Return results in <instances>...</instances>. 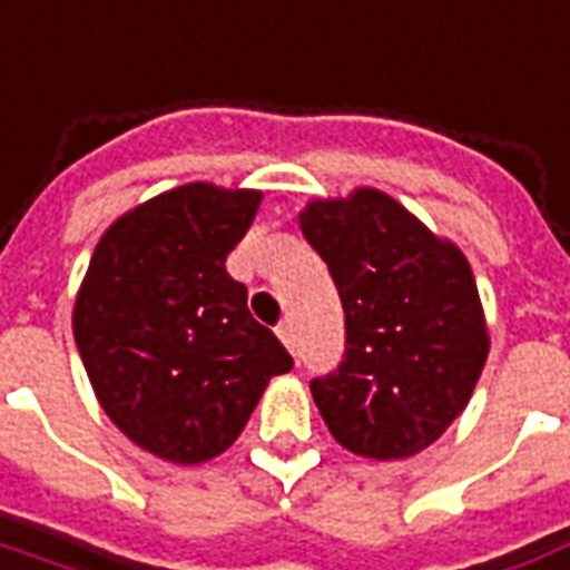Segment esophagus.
<instances>
[{"label": "esophagus", "mask_w": 570, "mask_h": 570, "mask_svg": "<svg viewBox=\"0 0 570 570\" xmlns=\"http://www.w3.org/2000/svg\"><path fill=\"white\" fill-rule=\"evenodd\" d=\"M276 334H279V340L285 343V348H288L291 355H294V331H291L288 322H282V325L276 327Z\"/></svg>", "instance_id": "obj_1"}]
</instances>
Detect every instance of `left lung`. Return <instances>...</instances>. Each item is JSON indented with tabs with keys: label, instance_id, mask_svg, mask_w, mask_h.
<instances>
[{
	"label": "left lung",
	"instance_id": "1",
	"mask_svg": "<svg viewBox=\"0 0 570 570\" xmlns=\"http://www.w3.org/2000/svg\"><path fill=\"white\" fill-rule=\"evenodd\" d=\"M306 243L325 257L346 313V355L313 401L343 450L410 459L464 413L489 358L468 257L385 190L309 199Z\"/></svg>",
	"mask_w": 570,
	"mask_h": 570
}]
</instances>
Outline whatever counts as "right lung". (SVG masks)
Here are the masks:
<instances>
[{
  "label": "right lung",
  "mask_w": 570,
  "mask_h": 570,
  "mask_svg": "<svg viewBox=\"0 0 570 570\" xmlns=\"http://www.w3.org/2000/svg\"><path fill=\"white\" fill-rule=\"evenodd\" d=\"M264 194L190 181L124 212L99 236L72 331L99 406L173 464L222 455L294 361L248 313L224 267Z\"/></svg>",
  "instance_id": "add662e5"
}]
</instances>
